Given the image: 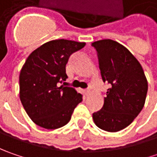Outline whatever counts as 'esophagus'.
<instances>
[{"mask_svg":"<svg viewBox=\"0 0 157 157\" xmlns=\"http://www.w3.org/2000/svg\"><path fill=\"white\" fill-rule=\"evenodd\" d=\"M84 94H85V95H86V96H88V95L90 94V90H89V89L85 90V91H84Z\"/></svg>","mask_w":157,"mask_h":157,"instance_id":"34e87169","label":"esophagus"}]
</instances>
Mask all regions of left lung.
Segmentation results:
<instances>
[{"label":"left lung","mask_w":157,"mask_h":157,"mask_svg":"<svg viewBox=\"0 0 157 157\" xmlns=\"http://www.w3.org/2000/svg\"><path fill=\"white\" fill-rule=\"evenodd\" d=\"M92 46L97 52L102 80L110 85L104 105L93 113V119L101 129L117 132L132 123L142 111L148 81L138 60L121 44L104 39Z\"/></svg>","instance_id":"8db88e82"}]
</instances>
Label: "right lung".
Masks as SVG:
<instances>
[{"label":"right lung","instance_id":"1","mask_svg":"<svg viewBox=\"0 0 157 157\" xmlns=\"http://www.w3.org/2000/svg\"><path fill=\"white\" fill-rule=\"evenodd\" d=\"M85 45L71 40H53L28 57L19 76L20 100L36 125L56 129L70 121L83 96L72 87L59 85L68 78L65 66L70 57Z\"/></svg>","mask_w":157,"mask_h":157}]
</instances>
